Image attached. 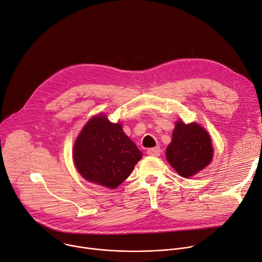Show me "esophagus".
<instances>
[{
  "instance_id": "esophagus-1",
  "label": "esophagus",
  "mask_w": 262,
  "mask_h": 262,
  "mask_svg": "<svg viewBox=\"0 0 262 262\" xmlns=\"http://www.w3.org/2000/svg\"><path fill=\"white\" fill-rule=\"evenodd\" d=\"M160 152H162V150H160V148H159V147L151 148V149H149V150L147 151L148 155H150V156H156V157L160 155Z\"/></svg>"
}]
</instances>
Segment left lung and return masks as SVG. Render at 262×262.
Segmentation results:
<instances>
[{
    "mask_svg": "<svg viewBox=\"0 0 262 262\" xmlns=\"http://www.w3.org/2000/svg\"><path fill=\"white\" fill-rule=\"evenodd\" d=\"M166 156L169 164L183 177H191L207 167L213 157L209 133L196 123L178 122L168 146Z\"/></svg>",
    "mask_w": 262,
    "mask_h": 262,
    "instance_id": "obj_1",
    "label": "left lung"
}]
</instances>
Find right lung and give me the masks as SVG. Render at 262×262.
I'll return each instance as SVG.
<instances>
[{
    "mask_svg": "<svg viewBox=\"0 0 262 262\" xmlns=\"http://www.w3.org/2000/svg\"><path fill=\"white\" fill-rule=\"evenodd\" d=\"M142 155L122 125L110 123L106 115L92 117L73 148V160L80 175L109 189L125 182Z\"/></svg>",
    "mask_w": 262,
    "mask_h": 262,
    "instance_id": "1",
    "label": "right lung"
}]
</instances>
